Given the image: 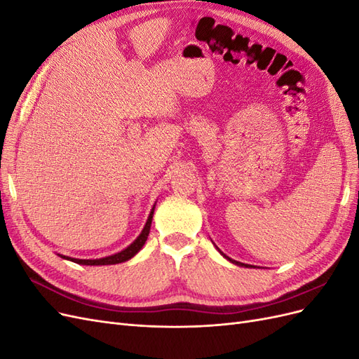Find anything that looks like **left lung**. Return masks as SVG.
<instances>
[{"label":"left lung","mask_w":359,"mask_h":359,"mask_svg":"<svg viewBox=\"0 0 359 359\" xmlns=\"http://www.w3.org/2000/svg\"><path fill=\"white\" fill-rule=\"evenodd\" d=\"M220 253H222V252H220ZM222 255H223V253H222ZM223 256H224V255H223ZM224 257H226V259H229V257H227V256H224ZM229 260H231V262L236 264V265H240V266H245V265H244V264H241V262H235V260H232V259H229Z\"/></svg>","instance_id":"1"}]
</instances>
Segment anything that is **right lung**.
Instances as JSON below:
<instances>
[{"instance_id":"obj_1","label":"right lung","mask_w":359,"mask_h":359,"mask_svg":"<svg viewBox=\"0 0 359 359\" xmlns=\"http://www.w3.org/2000/svg\"><path fill=\"white\" fill-rule=\"evenodd\" d=\"M153 214H154V208L151 210V214L147 220V224L144 227V231L140 232V235L136 238V240L130 244L127 248H124L123 252H119L116 255L112 256H107V257H102V259H73V257H66V256H61L64 259H69L74 264H79V265H114V264H121L126 262V260L132 259L140 248L144 247L147 238L149 235V227H151V222H153Z\"/></svg>"}]
</instances>
